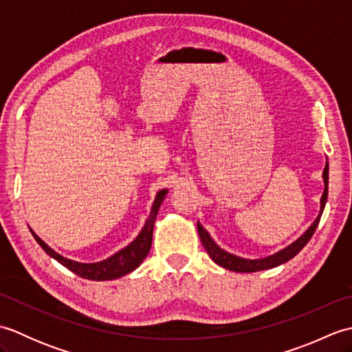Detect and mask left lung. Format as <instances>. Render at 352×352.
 <instances>
[{
    "instance_id": "8db88e82",
    "label": "left lung",
    "mask_w": 352,
    "mask_h": 352,
    "mask_svg": "<svg viewBox=\"0 0 352 352\" xmlns=\"http://www.w3.org/2000/svg\"><path fill=\"white\" fill-rule=\"evenodd\" d=\"M324 183H325V189L322 193V198H320V212L318 214L316 221L311 223L310 228L305 231V233L295 241L292 245H289L287 248H284L278 252H275L274 256H269L265 258H258V260H248V258H242V257H237L233 256V254H230L227 251L221 250L218 245L213 242V239L210 237V234L207 233V230L203 228L199 222H197V227H198V233H199V239L201 242H203L204 248L207 251L208 256L214 261L216 265H219L226 269H230V271H234V272H257V271H265V269H271L275 266H280L283 263H286L290 258H294L298 252H300L305 245L309 243V241L311 239L313 233H315V230L318 227V223L320 221V216H322L324 212V207L327 203V197H328V163L325 164V169H324Z\"/></svg>"
}]
</instances>
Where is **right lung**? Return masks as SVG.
<instances>
[{"label":"right lung","mask_w":352,"mask_h":352,"mask_svg":"<svg viewBox=\"0 0 352 352\" xmlns=\"http://www.w3.org/2000/svg\"><path fill=\"white\" fill-rule=\"evenodd\" d=\"M166 193H168L166 189H163L157 193L155 201H154L153 208H151V213H149V218L146 219L145 227L142 228L140 234L134 239V241L129 246H125L124 250L116 252L115 256H111L107 260L98 261V263H78V261H72L69 258H65L60 256V254H57L54 250H51L41 237H37L33 230H30V231H32V234L36 239V242L42 246V250L47 252L48 256L56 258L58 263H62L65 267H68L69 271H72L74 274H77L78 276H83V278L96 280V281L115 280V278H119V276L134 271V269H136L142 263V261H144V258L148 256L149 250H151L155 216H157V212H159L163 198L166 197Z\"/></svg>","instance_id":"add662e5"}]
</instances>
